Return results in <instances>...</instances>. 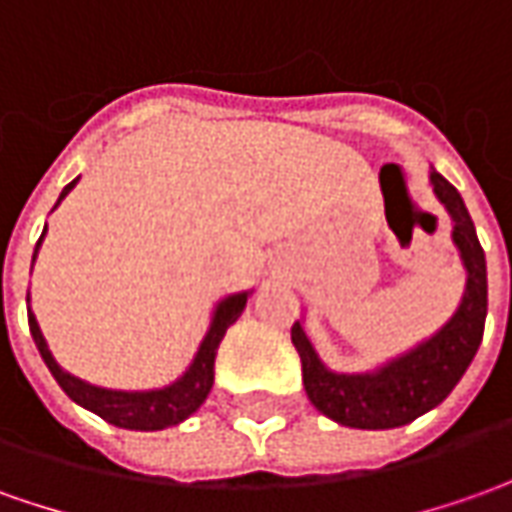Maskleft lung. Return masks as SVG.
Returning <instances> with one entry per match:
<instances>
[{"instance_id": "1", "label": "left lung", "mask_w": 512, "mask_h": 512, "mask_svg": "<svg viewBox=\"0 0 512 512\" xmlns=\"http://www.w3.org/2000/svg\"><path fill=\"white\" fill-rule=\"evenodd\" d=\"M437 198L454 218V243L460 246L462 263L468 269V285L457 314L446 328L412 353L395 358L373 375H336L319 361L314 344L308 342L300 322L291 328V342L302 361V384L308 401L322 415L350 429H395L415 417L426 415L457 387L468 364L474 361L488 314V271L485 252L476 238L474 221L465 210L457 187L431 170Z\"/></svg>"}]
</instances>
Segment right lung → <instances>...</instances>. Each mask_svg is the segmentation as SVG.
<instances>
[{
	"label": "right lung",
	"instance_id": "obj_1",
	"mask_svg": "<svg viewBox=\"0 0 512 512\" xmlns=\"http://www.w3.org/2000/svg\"><path fill=\"white\" fill-rule=\"evenodd\" d=\"M75 182L66 184L61 198L72 190ZM44 232H47V227H44ZM44 232H41V238H44ZM41 238L36 243V252L38 246H41ZM36 252H33V260H36ZM243 308H246V294H235V297H227V300L221 302L215 308V314H212V325L207 330L201 347H198L190 370L176 384H170L165 389H154V392H114V389L92 387V384H86L81 378L64 373L58 367V361L52 358L50 347H47L44 336H41V328H38L33 311H27V322H30V333H33V342H36L44 364L50 367L52 378L61 384V389H64L72 401L81 403L89 412H95V415L109 420L114 426H120V429L159 431L182 423L184 417L193 415L198 406L207 401V395H210L212 389V378H215V353H218V344L224 339L229 325L241 316Z\"/></svg>",
	"mask_w": 512,
	"mask_h": 512
}]
</instances>
